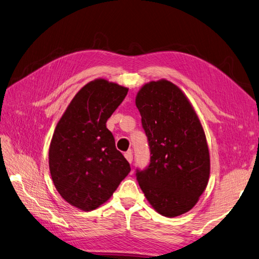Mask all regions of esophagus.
Wrapping results in <instances>:
<instances>
[{
	"instance_id": "34e87169",
	"label": "esophagus",
	"mask_w": 259,
	"mask_h": 259,
	"mask_svg": "<svg viewBox=\"0 0 259 259\" xmlns=\"http://www.w3.org/2000/svg\"><path fill=\"white\" fill-rule=\"evenodd\" d=\"M124 157L127 158V161H128L129 163H131L132 160H134V154H132V151L129 150L128 152H125V153H124Z\"/></svg>"
}]
</instances>
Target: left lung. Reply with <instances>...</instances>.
I'll use <instances>...</instances> for the list:
<instances>
[{"mask_svg":"<svg viewBox=\"0 0 259 259\" xmlns=\"http://www.w3.org/2000/svg\"><path fill=\"white\" fill-rule=\"evenodd\" d=\"M136 105L150 147V162L137 181L158 213L177 217L197 203L209 181L210 156L193 106L166 79L145 84Z\"/></svg>","mask_w":259,"mask_h":259,"instance_id":"left-lung-1","label":"left lung"}]
</instances>
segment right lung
Listing matches in <instances>:
<instances>
[{
  "label": "right lung",
  "instance_id": "1",
  "mask_svg": "<svg viewBox=\"0 0 259 259\" xmlns=\"http://www.w3.org/2000/svg\"><path fill=\"white\" fill-rule=\"evenodd\" d=\"M128 89L106 79L86 84L58 122L49 149V168L64 200L92 211L114 194L130 173L116 149L106 121L127 96Z\"/></svg>",
  "mask_w": 259,
  "mask_h": 259
}]
</instances>
